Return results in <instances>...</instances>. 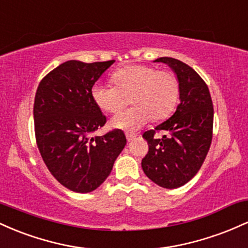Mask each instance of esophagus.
Masks as SVG:
<instances>
[{
  "label": "esophagus",
  "mask_w": 248,
  "mask_h": 248,
  "mask_svg": "<svg viewBox=\"0 0 248 248\" xmlns=\"http://www.w3.org/2000/svg\"><path fill=\"white\" fill-rule=\"evenodd\" d=\"M126 138H127L128 142H130L136 138V135H135V134H133V133H126Z\"/></svg>",
  "instance_id": "obj_1"
}]
</instances>
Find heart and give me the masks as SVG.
Here are the masks:
<instances>
[{
	"instance_id": "1",
	"label": "heart",
	"mask_w": 248,
	"mask_h": 248,
	"mask_svg": "<svg viewBox=\"0 0 248 248\" xmlns=\"http://www.w3.org/2000/svg\"><path fill=\"white\" fill-rule=\"evenodd\" d=\"M112 85L94 84L93 101L104 112L116 114L127 105L133 107L110 121L113 128L135 130L149 119L160 121L172 113L179 95V82L169 71H157L147 65H128L112 75Z\"/></svg>"
}]
</instances>
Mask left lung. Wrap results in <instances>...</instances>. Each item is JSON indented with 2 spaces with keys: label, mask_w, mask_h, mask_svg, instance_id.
<instances>
[{
  "label": "left lung",
  "mask_w": 248,
  "mask_h": 248,
  "mask_svg": "<svg viewBox=\"0 0 248 248\" xmlns=\"http://www.w3.org/2000/svg\"><path fill=\"white\" fill-rule=\"evenodd\" d=\"M155 62L171 67L179 82V105L173 115L143 133L149 150L141 166L147 177L166 189L191 179L205 160L212 141L213 105L205 81L186 62L170 57ZM156 132L165 135L158 138Z\"/></svg>",
  "instance_id": "1"
}]
</instances>
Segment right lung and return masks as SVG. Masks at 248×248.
<instances>
[{
  "instance_id": "right-lung-1",
  "label": "right lung",
  "mask_w": 248,
  "mask_h": 248,
  "mask_svg": "<svg viewBox=\"0 0 248 248\" xmlns=\"http://www.w3.org/2000/svg\"><path fill=\"white\" fill-rule=\"evenodd\" d=\"M114 62H65L47 73L37 88V147L53 177L71 191L86 193L100 186L127 143L120 129L91 136L106 124L91 90Z\"/></svg>"
}]
</instances>
